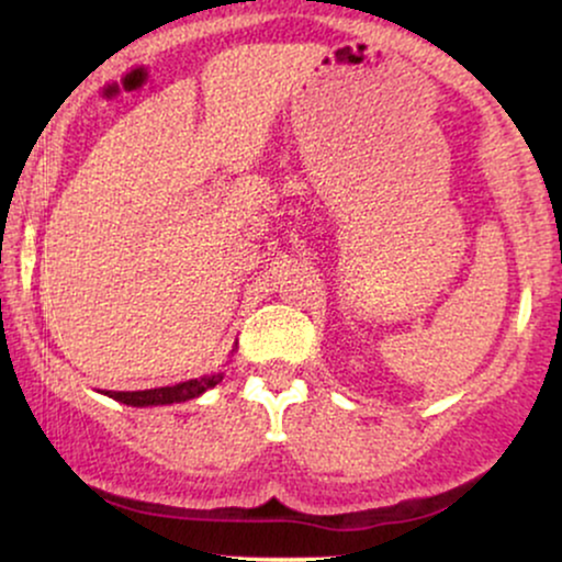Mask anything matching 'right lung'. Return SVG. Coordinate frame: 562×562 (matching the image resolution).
Segmentation results:
<instances>
[{
  "instance_id": "right-lung-1",
  "label": "right lung",
  "mask_w": 562,
  "mask_h": 562,
  "mask_svg": "<svg viewBox=\"0 0 562 562\" xmlns=\"http://www.w3.org/2000/svg\"><path fill=\"white\" fill-rule=\"evenodd\" d=\"M224 372H214V375H203L195 380H184L177 385H164V389H150V391H108V396L115 402L128 404V406H160V404H179L198 398L200 393L214 389L216 383H222Z\"/></svg>"
}]
</instances>
